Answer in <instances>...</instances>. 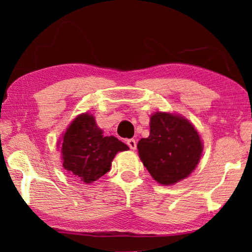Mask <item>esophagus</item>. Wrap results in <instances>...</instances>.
I'll list each match as a JSON object with an SVG mask.
<instances>
[{
    "label": "esophagus",
    "instance_id": "1",
    "mask_svg": "<svg viewBox=\"0 0 252 252\" xmlns=\"http://www.w3.org/2000/svg\"><path fill=\"white\" fill-rule=\"evenodd\" d=\"M126 143H127V146H128L132 150L136 149V141L134 139H128L126 141Z\"/></svg>",
    "mask_w": 252,
    "mask_h": 252
}]
</instances>
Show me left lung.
<instances>
[{"instance_id": "obj_1", "label": "left lung", "mask_w": 252, "mask_h": 252, "mask_svg": "<svg viewBox=\"0 0 252 252\" xmlns=\"http://www.w3.org/2000/svg\"><path fill=\"white\" fill-rule=\"evenodd\" d=\"M141 160L155 180L173 185L187 178L198 164L202 141L182 117L157 112L150 118V134L137 143Z\"/></svg>"}]
</instances>
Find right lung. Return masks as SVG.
<instances>
[{
	"label": "right lung",
	"mask_w": 252,
	"mask_h": 252,
	"mask_svg": "<svg viewBox=\"0 0 252 252\" xmlns=\"http://www.w3.org/2000/svg\"><path fill=\"white\" fill-rule=\"evenodd\" d=\"M102 134L94 117L82 113L72 122L62 139L64 168L86 184L109 172L117 153L128 150L117 137Z\"/></svg>",
	"instance_id": "right-lung-1"
}]
</instances>
